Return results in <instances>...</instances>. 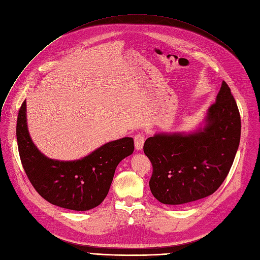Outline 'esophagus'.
Instances as JSON below:
<instances>
[{
  "instance_id": "34e87169",
  "label": "esophagus",
  "mask_w": 260,
  "mask_h": 260,
  "mask_svg": "<svg viewBox=\"0 0 260 260\" xmlns=\"http://www.w3.org/2000/svg\"><path fill=\"white\" fill-rule=\"evenodd\" d=\"M145 142V137L143 133H138V135L135 136V145H136V149L138 151H141L143 148Z\"/></svg>"
}]
</instances>
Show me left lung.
I'll use <instances>...</instances> for the list:
<instances>
[{
  "label": "left lung",
  "instance_id": "obj_1",
  "mask_svg": "<svg viewBox=\"0 0 260 260\" xmlns=\"http://www.w3.org/2000/svg\"><path fill=\"white\" fill-rule=\"evenodd\" d=\"M240 138L239 108L222 81L203 127L146 139L143 149L153 165L149 188L154 198L166 205H181L216 192L231 169Z\"/></svg>",
  "mask_w": 260,
  "mask_h": 260
}]
</instances>
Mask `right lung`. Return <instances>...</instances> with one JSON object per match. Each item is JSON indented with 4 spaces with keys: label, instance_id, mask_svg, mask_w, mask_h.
I'll list each match as a JSON object with an SVG mask.
<instances>
[{
    "label": "right lung",
    "instance_id": "obj_1",
    "mask_svg": "<svg viewBox=\"0 0 260 260\" xmlns=\"http://www.w3.org/2000/svg\"><path fill=\"white\" fill-rule=\"evenodd\" d=\"M26 111L25 101L17 117V144L22 167L36 191L66 209L83 211L99 206L109 191L118 164L133 153V139L112 141L81 159H51L31 140Z\"/></svg>",
    "mask_w": 260,
    "mask_h": 260
}]
</instances>
